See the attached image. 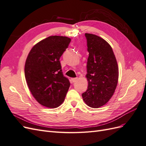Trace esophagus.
<instances>
[{"mask_svg":"<svg viewBox=\"0 0 146 146\" xmlns=\"http://www.w3.org/2000/svg\"><path fill=\"white\" fill-rule=\"evenodd\" d=\"M77 79H78L77 78H71V80L74 83V82H76L77 80Z\"/></svg>","mask_w":146,"mask_h":146,"instance_id":"esophagus-1","label":"esophagus"}]
</instances>
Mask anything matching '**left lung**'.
Wrapping results in <instances>:
<instances>
[{
    "label": "left lung",
    "instance_id": "left-lung-1",
    "mask_svg": "<svg viewBox=\"0 0 146 146\" xmlns=\"http://www.w3.org/2000/svg\"><path fill=\"white\" fill-rule=\"evenodd\" d=\"M88 52L87 90L82 94L86 104L94 108L107 104L115 91L119 69L111 47L103 38L85 33Z\"/></svg>",
    "mask_w": 146,
    "mask_h": 146
}]
</instances>
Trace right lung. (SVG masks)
<instances>
[{
    "label": "right lung",
    "mask_w": 146,
    "mask_h": 146,
    "mask_svg": "<svg viewBox=\"0 0 146 146\" xmlns=\"http://www.w3.org/2000/svg\"><path fill=\"white\" fill-rule=\"evenodd\" d=\"M70 38L50 36L35 45L25 64V77L29 90L38 102L56 108L63 102L70 86L60 61L68 47Z\"/></svg>",
    "instance_id": "add662e5"
}]
</instances>
